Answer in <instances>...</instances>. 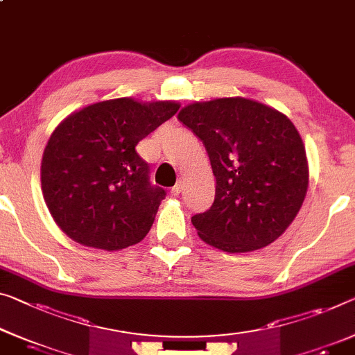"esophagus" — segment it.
<instances>
[{"mask_svg":"<svg viewBox=\"0 0 355 355\" xmlns=\"http://www.w3.org/2000/svg\"><path fill=\"white\" fill-rule=\"evenodd\" d=\"M182 188H183V184H182V182H178L175 187H173L172 189H171V194L172 196H178L180 193H182Z\"/></svg>","mask_w":355,"mask_h":355,"instance_id":"obj_1","label":"esophagus"}]
</instances>
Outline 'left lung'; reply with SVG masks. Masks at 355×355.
Here are the masks:
<instances>
[{"label": "left lung", "mask_w": 355, "mask_h": 355, "mask_svg": "<svg viewBox=\"0 0 355 355\" xmlns=\"http://www.w3.org/2000/svg\"><path fill=\"white\" fill-rule=\"evenodd\" d=\"M178 119L207 150L215 200L191 221L209 245L241 253L284 234L309 183L303 140L287 116L244 97L194 102Z\"/></svg>", "instance_id": "1"}]
</instances>
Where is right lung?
Returning a JSON list of instances; mask_svg holds the SVG:
<instances>
[{
  "label": "right lung",
  "instance_id": "right-lung-1",
  "mask_svg": "<svg viewBox=\"0 0 355 355\" xmlns=\"http://www.w3.org/2000/svg\"><path fill=\"white\" fill-rule=\"evenodd\" d=\"M178 108L171 100H105L55 127L42 155L41 189L70 239L111 252L148 234L166 191L150 183V166L135 146Z\"/></svg>",
  "mask_w": 355,
  "mask_h": 355
}]
</instances>
